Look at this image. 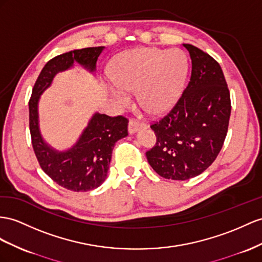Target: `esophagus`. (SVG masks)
I'll list each match as a JSON object with an SVG mask.
<instances>
[{
    "label": "esophagus",
    "mask_w": 262,
    "mask_h": 262,
    "mask_svg": "<svg viewBox=\"0 0 262 262\" xmlns=\"http://www.w3.org/2000/svg\"><path fill=\"white\" fill-rule=\"evenodd\" d=\"M143 127H146V124L139 123L135 119H130L128 123V133L134 134V133H136L139 128H143Z\"/></svg>",
    "instance_id": "obj_1"
}]
</instances>
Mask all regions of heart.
Masks as SVG:
<instances>
[{"mask_svg": "<svg viewBox=\"0 0 262 262\" xmlns=\"http://www.w3.org/2000/svg\"><path fill=\"white\" fill-rule=\"evenodd\" d=\"M188 75V59L179 50L142 48L124 52L111 67L117 87L113 97L120 105L129 103L127 92H138L140 106L151 115L171 110L184 91Z\"/></svg>", "mask_w": 262, "mask_h": 262, "instance_id": "b5f03b06", "label": "heart"}]
</instances>
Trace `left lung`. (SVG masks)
I'll return each instance as SVG.
<instances>
[{
	"mask_svg": "<svg viewBox=\"0 0 262 262\" xmlns=\"http://www.w3.org/2000/svg\"><path fill=\"white\" fill-rule=\"evenodd\" d=\"M191 58V76L182 97L150 128L156 145L146 152L159 176L187 180L200 175L217 158L229 125L231 103L223 70L207 53L183 44Z\"/></svg>",
	"mask_w": 262,
	"mask_h": 262,
	"instance_id": "8db88e82",
	"label": "left lung"
}]
</instances>
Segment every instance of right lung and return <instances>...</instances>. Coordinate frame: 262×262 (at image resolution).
Instances as JSON below:
<instances>
[{
  "label": "right lung",
  "instance_id": "obj_1",
  "mask_svg": "<svg viewBox=\"0 0 262 262\" xmlns=\"http://www.w3.org/2000/svg\"><path fill=\"white\" fill-rule=\"evenodd\" d=\"M104 46L74 50L58 55L45 64L33 87L29 102L30 132L33 149L41 168L56 184L72 191H89L97 188L107 178L112 152L117 140L128 135V119L95 113L75 145L59 151L42 137L39 130L38 102L59 72L70 70L74 63L94 73Z\"/></svg>",
  "mask_w": 262,
  "mask_h": 262
}]
</instances>
